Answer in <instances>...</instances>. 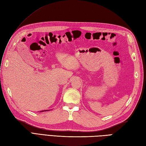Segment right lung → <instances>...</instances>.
Returning a JSON list of instances; mask_svg holds the SVG:
<instances>
[{
  "label": "right lung",
  "mask_w": 146,
  "mask_h": 146,
  "mask_svg": "<svg viewBox=\"0 0 146 146\" xmlns=\"http://www.w3.org/2000/svg\"><path fill=\"white\" fill-rule=\"evenodd\" d=\"M49 111V110H42V111H41L40 112H43V111Z\"/></svg>",
  "instance_id": "1"
}]
</instances>
